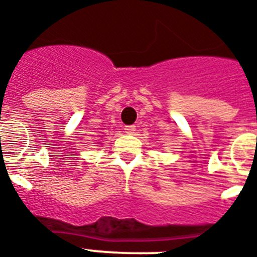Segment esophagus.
<instances>
[{
	"label": "esophagus",
	"mask_w": 257,
	"mask_h": 257,
	"mask_svg": "<svg viewBox=\"0 0 257 257\" xmlns=\"http://www.w3.org/2000/svg\"><path fill=\"white\" fill-rule=\"evenodd\" d=\"M124 131L125 133H128V135H132V133H135V131H136V126H135V125H126V126H124Z\"/></svg>",
	"instance_id": "1"
}]
</instances>
